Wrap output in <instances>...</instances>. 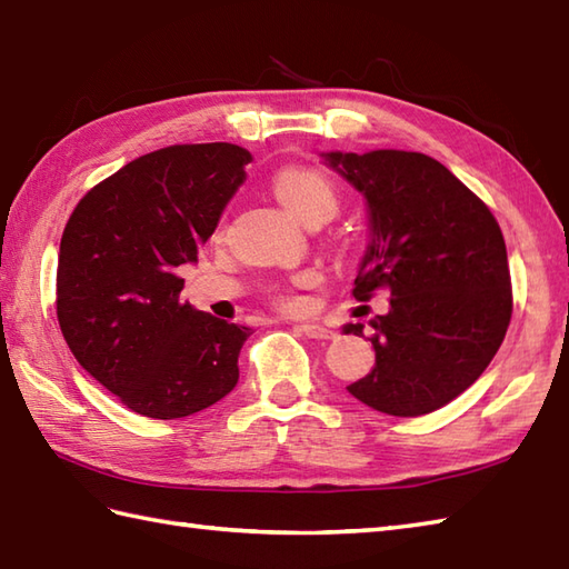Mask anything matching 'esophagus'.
Masks as SVG:
<instances>
[{
  "mask_svg": "<svg viewBox=\"0 0 569 569\" xmlns=\"http://www.w3.org/2000/svg\"><path fill=\"white\" fill-rule=\"evenodd\" d=\"M298 330L306 337H310V340H332L335 337V332L330 328H325V325H318V322H303V325H298Z\"/></svg>",
  "mask_w": 569,
  "mask_h": 569,
  "instance_id": "esophagus-1",
  "label": "esophagus"
}]
</instances>
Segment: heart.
Returning <instances> with one entry per match:
<instances>
[{
	"label": "heart",
	"mask_w": 569,
	"mask_h": 569,
	"mask_svg": "<svg viewBox=\"0 0 569 569\" xmlns=\"http://www.w3.org/2000/svg\"><path fill=\"white\" fill-rule=\"evenodd\" d=\"M273 196L278 202L291 212L296 220H306L312 212L335 214L337 210V196L328 178H322L308 168H283L273 176ZM312 283V276H300L298 286ZM283 306H296V298H281Z\"/></svg>",
	"instance_id": "b5f03b06"
}]
</instances>
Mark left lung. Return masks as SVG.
I'll use <instances>...</instances> for the list:
<instances>
[{
	"label": "left lung",
	"mask_w": 569,
	"mask_h": 569,
	"mask_svg": "<svg viewBox=\"0 0 569 569\" xmlns=\"http://www.w3.org/2000/svg\"><path fill=\"white\" fill-rule=\"evenodd\" d=\"M367 202V249L352 293L389 291L369 320L377 352L347 386L361 403L398 418L432 413L475 383L511 320L503 234L489 208L426 153L377 149L320 153ZM345 335L365 337L347 322Z\"/></svg>",
	"instance_id": "8db88e82"
}]
</instances>
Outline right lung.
Masks as SVG:
<instances>
[{
  "label": "right lung",
  "mask_w": 569,
  "mask_h": 569,
  "mask_svg": "<svg viewBox=\"0 0 569 569\" xmlns=\"http://www.w3.org/2000/svg\"><path fill=\"white\" fill-rule=\"evenodd\" d=\"M237 143H183L129 161L72 210L58 251V322L80 367L156 420L198 413L239 381L251 328L180 300L178 266L247 180Z\"/></svg>",
  "instance_id": "obj_1"
}]
</instances>
